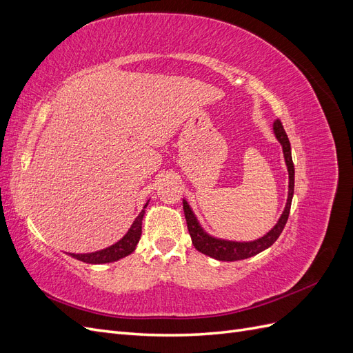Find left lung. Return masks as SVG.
<instances>
[{
	"label": "left lung",
	"instance_id": "obj_1",
	"mask_svg": "<svg viewBox=\"0 0 353 353\" xmlns=\"http://www.w3.org/2000/svg\"><path fill=\"white\" fill-rule=\"evenodd\" d=\"M274 134L276 137V140L280 141L283 145V153H284V160L287 165L288 170V197L283 215L280 216L279 222L275 223V227L266 232L263 237L254 240V241H228V240H221L209 236L208 232H205L200 227V223L196 218V215L188 206V203L183 200V208L185 213V219H187V227L188 232L191 236V241H193L194 248L201 252L203 254H208L213 259L223 261V262H234V261H241V259H248L252 258V256L258 254L263 252L265 249H268L270 245H272L276 239L280 237V234L283 232L287 219H288V213H290V206H292V199L294 193V166H293V159H292V148H290V141H288V137L284 131L283 123L280 119H276L274 122Z\"/></svg>",
	"mask_w": 353,
	"mask_h": 353
}]
</instances>
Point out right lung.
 <instances>
[{"instance_id": "1", "label": "right lung", "mask_w": 353, "mask_h": 353, "mask_svg": "<svg viewBox=\"0 0 353 353\" xmlns=\"http://www.w3.org/2000/svg\"><path fill=\"white\" fill-rule=\"evenodd\" d=\"M148 203H145L144 209L147 208ZM141 210L140 215L135 218V221L132 222L131 228L128 230V232L125 236L114 243L110 248H105L103 250L99 252H92V253H69L72 258L82 261L85 263H109V262H114V261H119L125 256L131 254L135 248H137V243L140 241L141 237V225H143V216L145 210Z\"/></svg>"}]
</instances>
